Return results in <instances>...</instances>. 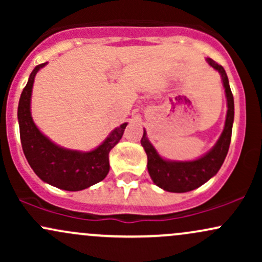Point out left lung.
Instances as JSON below:
<instances>
[{"label":"left lung","mask_w":262,"mask_h":262,"mask_svg":"<svg viewBox=\"0 0 262 262\" xmlns=\"http://www.w3.org/2000/svg\"><path fill=\"white\" fill-rule=\"evenodd\" d=\"M208 64L219 71L223 80L228 101V112L227 119H225V127L221 138L217 141L208 154L193 161L176 162L166 161L160 158L156 152L154 146L146 139V133L144 130L143 138L140 143L145 150L148 156V171L151 180L159 187L167 192H188L192 189L200 187L204 182H207L210 177H213L218 172L221 166L223 165L225 156L228 154L231 139V129H233L234 122V98L231 93L229 81L225 74L224 68L215 62L214 60L207 59Z\"/></svg>","instance_id":"left-lung-1"}]
</instances>
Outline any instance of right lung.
<instances>
[{
    "instance_id": "add662e5",
    "label": "right lung",
    "mask_w": 262,
    "mask_h": 262,
    "mask_svg": "<svg viewBox=\"0 0 262 262\" xmlns=\"http://www.w3.org/2000/svg\"><path fill=\"white\" fill-rule=\"evenodd\" d=\"M37 65L23 89L18 103V123L22 149L27 161L44 182L65 191H81L102 181L110 171L111 149L121 140L127 123L116 128L97 149L90 152L66 150L52 143L35 127L31 116V96Z\"/></svg>"
}]
</instances>
